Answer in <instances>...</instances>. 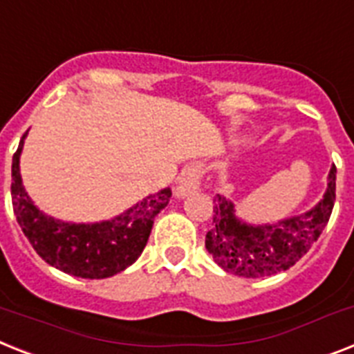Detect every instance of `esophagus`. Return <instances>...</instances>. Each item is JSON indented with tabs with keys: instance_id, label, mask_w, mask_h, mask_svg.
<instances>
[{
	"instance_id": "1",
	"label": "esophagus",
	"mask_w": 354,
	"mask_h": 354,
	"mask_svg": "<svg viewBox=\"0 0 354 354\" xmlns=\"http://www.w3.org/2000/svg\"><path fill=\"white\" fill-rule=\"evenodd\" d=\"M202 165L200 163H191L189 167L183 169L182 176L178 180V185L174 189V196L185 198L192 192H196L200 189V182H202Z\"/></svg>"
}]
</instances>
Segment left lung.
<instances>
[{"label": "left lung", "mask_w": 354, "mask_h": 354, "mask_svg": "<svg viewBox=\"0 0 354 354\" xmlns=\"http://www.w3.org/2000/svg\"><path fill=\"white\" fill-rule=\"evenodd\" d=\"M336 167L327 176L320 202L297 216L271 223H247L236 216L231 200L214 196V216L205 247L223 271L243 278L271 277L287 271L306 254L326 229L335 207Z\"/></svg>", "instance_id": "8db88e82"}]
</instances>
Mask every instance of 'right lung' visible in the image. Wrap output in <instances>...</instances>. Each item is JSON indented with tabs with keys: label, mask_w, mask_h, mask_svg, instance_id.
I'll return each mask as SVG.
<instances>
[{
	"label": "right lung",
	"mask_w": 354,
	"mask_h": 354,
	"mask_svg": "<svg viewBox=\"0 0 354 354\" xmlns=\"http://www.w3.org/2000/svg\"><path fill=\"white\" fill-rule=\"evenodd\" d=\"M28 132L12 156V207L23 234L32 243L34 251L48 266L80 278L114 277L125 271L140 258L154 216L165 209L171 189L149 194L122 214L94 223L62 222L39 211L25 191L19 174V156Z\"/></svg>",
	"instance_id": "obj_1"
}]
</instances>
